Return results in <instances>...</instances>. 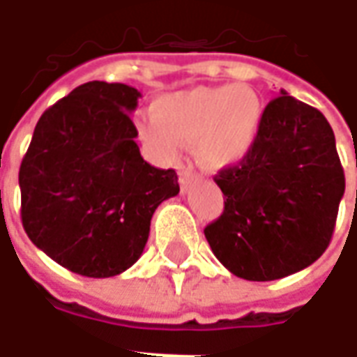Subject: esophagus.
<instances>
[{"mask_svg":"<svg viewBox=\"0 0 357 357\" xmlns=\"http://www.w3.org/2000/svg\"><path fill=\"white\" fill-rule=\"evenodd\" d=\"M179 187H181V191H187L189 187H191V183L193 181H197V176H195L193 168L187 164V166H181L179 168Z\"/></svg>","mask_w":357,"mask_h":357,"instance_id":"obj_1","label":"esophagus"}]
</instances>
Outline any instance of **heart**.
Wrapping results in <instances>:
<instances>
[{
    "mask_svg": "<svg viewBox=\"0 0 357 357\" xmlns=\"http://www.w3.org/2000/svg\"><path fill=\"white\" fill-rule=\"evenodd\" d=\"M262 118V97L250 86L193 88L158 97L139 135L164 162L178 158L179 143H195L202 166L225 168L248 155Z\"/></svg>",
    "mask_w": 357,
    "mask_h": 357,
    "instance_id": "b5f03b06",
    "label": "heart"
}]
</instances>
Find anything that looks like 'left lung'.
Masks as SVG:
<instances>
[{"instance_id": "obj_1", "label": "left lung", "mask_w": 357, "mask_h": 357, "mask_svg": "<svg viewBox=\"0 0 357 357\" xmlns=\"http://www.w3.org/2000/svg\"><path fill=\"white\" fill-rule=\"evenodd\" d=\"M214 179L224 214L204 237L233 275L281 279L329 247L344 195L335 133L319 110L284 89L268 102L248 155Z\"/></svg>"}]
</instances>
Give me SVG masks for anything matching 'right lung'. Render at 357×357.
I'll use <instances>...</instances> for the list:
<instances>
[{"label":"right lung","mask_w":357,"mask_h":357,"mask_svg":"<svg viewBox=\"0 0 357 357\" xmlns=\"http://www.w3.org/2000/svg\"><path fill=\"white\" fill-rule=\"evenodd\" d=\"M141 93L88 82L45 110L19 172L24 231L78 275L112 277L139 260L178 174L143 160L130 112Z\"/></svg>","instance_id":"1"}]
</instances>
